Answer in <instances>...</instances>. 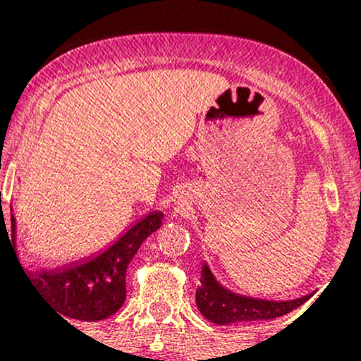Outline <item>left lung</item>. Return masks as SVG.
Masks as SVG:
<instances>
[{
	"label": "left lung",
	"mask_w": 361,
	"mask_h": 361,
	"mask_svg": "<svg viewBox=\"0 0 361 361\" xmlns=\"http://www.w3.org/2000/svg\"><path fill=\"white\" fill-rule=\"evenodd\" d=\"M312 295L314 292L292 300H270L243 295L222 285L204 259L200 267V285L197 287L195 302L205 319H209L214 324L227 326L234 322L268 321V319L285 316L290 310L300 307Z\"/></svg>",
	"instance_id": "8db88e82"
}]
</instances>
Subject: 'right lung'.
I'll return each mask as SVG.
<instances>
[{
	"label": "right lung",
	"instance_id": "1",
	"mask_svg": "<svg viewBox=\"0 0 361 361\" xmlns=\"http://www.w3.org/2000/svg\"><path fill=\"white\" fill-rule=\"evenodd\" d=\"M163 219L164 214L161 210H152L144 214L118 238L110 241L100 251H94L93 255L52 268L22 270L37 292L61 314V317L103 321L114 316L126 302V271L128 263L139 251L140 244L163 226ZM3 221L5 217H1V226L6 229V224H3ZM10 238L16 256L18 224L15 214H11V233L8 241Z\"/></svg>",
	"mask_w": 361,
	"mask_h": 361
}]
</instances>
